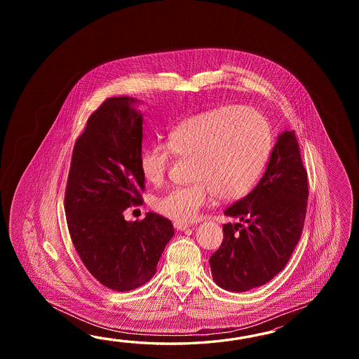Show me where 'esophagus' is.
<instances>
[{"label":"esophagus","mask_w":359,"mask_h":359,"mask_svg":"<svg viewBox=\"0 0 359 359\" xmlns=\"http://www.w3.org/2000/svg\"><path fill=\"white\" fill-rule=\"evenodd\" d=\"M175 229L177 231H186V229H191V224H187V223H181V222H175Z\"/></svg>","instance_id":"34e87169"}]
</instances>
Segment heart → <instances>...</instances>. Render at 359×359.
<instances>
[{
    "mask_svg": "<svg viewBox=\"0 0 359 359\" xmlns=\"http://www.w3.org/2000/svg\"><path fill=\"white\" fill-rule=\"evenodd\" d=\"M167 148L177 158L191 161L194 182L173 187L156 198L155 208L173 221L187 223L215 195L229 201L252 189L267 164L272 132L257 110L226 105L178 123L168 133ZM168 151L161 146L141 150L138 164L146 182L164 180L170 161Z\"/></svg>",
    "mask_w": 359,
    "mask_h": 359,
    "instance_id": "1",
    "label": "heart"
}]
</instances>
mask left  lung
Here are the masks:
<instances>
[{
  "label": "left lung",
  "instance_id": "obj_1",
  "mask_svg": "<svg viewBox=\"0 0 359 359\" xmlns=\"http://www.w3.org/2000/svg\"><path fill=\"white\" fill-rule=\"evenodd\" d=\"M308 181L294 130H283L259 183L224 210L223 243L209 259L214 283L245 292L267 283L290 259L304 226Z\"/></svg>",
  "mask_w": 359,
  "mask_h": 359
}]
</instances>
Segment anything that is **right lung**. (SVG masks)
<instances>
[{"label": "right lung", "instance_id": "add662e5", "mask_svg": "<svg viewBox=\"0 0 359 359\" xmlns=\"http://www.w3.org/2000/svg\"><path fill=\"white\" fill-rule=\"evenodd\" d=\"M140 100L113 97L88 118L76 140L65 192L69 233L79 258L99 283L130 291L156 272L172 222L147 213L126 221L123 212L141 203L140 170L144 114Z\"/></svg>", "mask_w": 359, "mask_h": 359}]
</instances>
